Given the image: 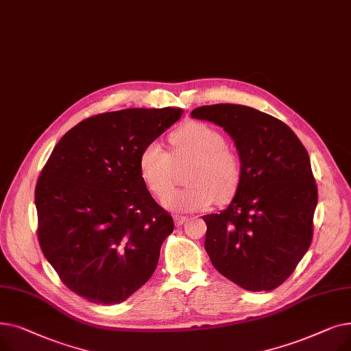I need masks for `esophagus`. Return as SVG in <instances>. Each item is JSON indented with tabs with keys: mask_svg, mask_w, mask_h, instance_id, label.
I'll return each mask as SVG.
<instances>
[{
	"mask_svg": "<svg viewBox=\"0 0 351 351\" xmlns=\"http://www.w3.org/2000/svg\"><path fill=\"white\" fill-rule=\"evenodd\" d=\"M173 220H175V225L176 226H182L188 220V216H185V215H175Z\"/></svg>",
	"mask_w": 351,
	"mask_h": 351,
	"instance_id": "1",
	"label": "esophagus"
}]
</instances>
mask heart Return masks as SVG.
<instances>
[{"label":"heart","mask_w":351,"mask_h":351,"mask_svg":"<svg viewBox=\"0 0 351 351\" xmlns=\"http://www.w3.org/2000/svg\"><path fill=\"white\" fill-rule=\"evenodd\" d=\"M171 154L158 142L147 143L139 154L141 179L162 204L178 212L204 210L228 202L241 186L243 163L222 132L204 122H189L171 134ZM191 162L186 180L190 186L170 193L176 166ZM169 192V194L167 192ZM167 193L169 195H166Z\"/></svg>","instance_id":"obj_1"}]
</instances>
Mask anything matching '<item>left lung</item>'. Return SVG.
Returning <instances> with one entry per match:
<instances>
[{"label": "left lung", "mask_w": 351, "mask_h": 351, "mask_svg": "<svg viewBox=\"0 0 351 351\" xmlns=\"http://www.w3.org/2000/svg\"><path fill=\"white\" fill-rule=\"evenodd\" d=\"M191 115L222 126L243 163L228 209L204 216L212 265L246 290L279 287L313 239L317 185L306 147L285 122L250 106L216 104Z\"/></svg>", "instance_id": "1"}]
</instances>
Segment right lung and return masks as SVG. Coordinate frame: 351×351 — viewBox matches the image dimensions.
I'll use <instances>...</instances> for the list:
<instances>
[{
    "mask_svg": "<svg viewBox=\"0 0 351 351\" xmlns=\"http://www.w3.org/2000/svg\"><path fill=\"white\" fill-rule=\"evenodd\" d=\"M183 114L132 108L89 117L53 147L35 186L38 242L61 282L98 304L126 300L154 274L173 219L138 160Z\"/></svg>",
    "mask_w": 351,
    "mask_h": 351,
    "instance_id": "add662e5",
    "label": "right lung"
}]
</instances>
